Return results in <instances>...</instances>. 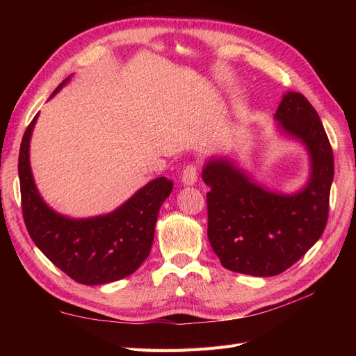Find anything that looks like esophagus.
Listing matches in <instances>:
<instances>
[{
    "label": "esophagus",
    "instance_id": "34e87169",
    "mask_svg": "<svg viewBox=\"0 0 356 356\" xmlns=\"http://www.w3.org/2000/svg\"><path fill=\"white\" fill-rule=\"evenodd\" d=\"M181 179L186 186L195 184V182L197 181V168L195 165L186 166V169L182 170V174H181Z\"/></svg>",
    "mask_w": 356,
    "mask_h": 356
}]
</instances>
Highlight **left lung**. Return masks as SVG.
Wrapping results in <instances>:
<instances>
[{
	"instance_id": "1",
	"label": "left lung",
	"mask_w": 356,
	"mask_h": 356,
	"mask_svg": "<svg viewBox=\"0 0 356 356\" xmlns=\"http://www.w3.org/2000/svg\"><path fill=\"white\" fill-rule=\"evenodd\" d=\"M275 118L303 143L310 178L294 195L268 191L225 157L211 159L202 178L211 187L208 239L222 267L252 276H276L297 263L321 238L328 220L334 178L332 149L321 118L298 92H288Z\"/></svg>"
}]
</instances>
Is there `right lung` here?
I'll use <instances>...</instances> for the list:
<instances>
[{"label":"right lung","mask_w":356,"mask_h":356,"mask_svg":"<svg viewBox=\"0 0 356 356\" xmlns=\"http://www.w3.org/2000/svg\"><path fill=\"white\" fill-rule=\"evenodd\" d=\"M70 77L51 93L55 96ZM50 96V98H51ZM32 118L19 152L22 212L31 239L49 260L75 282L102 285L132 275L152 251L159 209L172 191L165 177L149 181L115 211L72 220L50 209L41 199L29 165Z\"/></svg>","instance_id":"obj_1"}]
</instances>
